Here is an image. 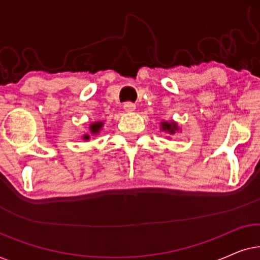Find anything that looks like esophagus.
<instances>
[{
	"label": "esophagus",
	"mask_w": 260,
	"mask_h": 260,
	"mask_svg": "<svg viewBox=\"0 0 260 260\" xmlns=\"http://www.w3.org/2000/svg\"><path fill=\"white\" fill-rule=\"evenodd\" d=\"M124 110H125V112H133L135 109H136V105L134 104V103H130V102H127V103H125V104H124Z\"/></svg>",
	"instance_id": "34e87169"
}]
</instances>
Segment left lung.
Returning <instances> with one entry per match:
<instances>
[{"label":"left lung","mask_w":260,"mask_h":260,"mask_svg":"<svg viewBox=\"0 0 260 260\" xmlns=\"http://www.w3.org/2000/svg\"><path fill=\"white\" fill-rule=\"evenodd\" d=\"M161 130L166 131V133H168L170 135H174L179 131V126H177L176 122H174V120H170V122H162Z\"/></svg>","instance_id":"left-lung-1"}]
</instances>
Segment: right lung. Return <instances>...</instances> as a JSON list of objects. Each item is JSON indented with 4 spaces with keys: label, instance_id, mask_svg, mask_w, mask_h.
I'll use <instances>...</instances> for the list:
<instances>
[{
    "label": "right lung",
    "instance_id": "add662e5",
    "mask_svg": "<svg viewBox=\"0 0 260 260\" xmlns=\"http://www.w3.org/2000/svg\"><path fill=\"white\" fill-rule=\"evenodd\" d=\"M102 126H103V122H95V123H93V124H91V125H90L91 134L97 135V134L99 133V131H101ZM83 138H84L85 141H87V140H90V136H88V135L86 134V135H84Z\"/></svg>",
    "mask_w": 260,
    "mask_h": 260
}]
</instances>
